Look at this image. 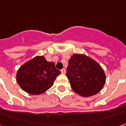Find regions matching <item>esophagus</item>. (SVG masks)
I'll use <instances>...</instances> for the list:
<instances>
[{"mask_svg":"<svg viewBox=\"0 0 126 126\" xmlns=\"http://www.w3.org/2000/svg\"><path fill=\"white\" fill-rule=\"evenodd\" d=\"M61 71V73L62 74H65V72H66V70H65V68H63Z\"/></svg>","mask_w":126,"mask_h":126,"instance_id":"34e87169","label":"esophagus"}]
</instances>
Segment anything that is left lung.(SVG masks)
<instances>
[{"label":"left lung","instance_id":"left-lung-1","mask_svg":"<svg viewBox=\"0 0 126 126\" xmlns=\"http://www.w3.org/2000/svg\"><path fill=\"white\" fill-rule=\"evenodd\" d=\"M66 76L73 90L85 97L100 92L106 81L105 74L99 63L83 54L71 56Z\"/></svg>","mask_w":126,"mask_h":126}]
</instances>
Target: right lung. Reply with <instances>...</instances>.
Here are the masks:
<instances>
[{"label":"right lung","mask_w":126,"mask_h":126,"mask_svg":"<svg viewBox=\"0 0 126 126\" xmlns=\"http://www.w3.org/2000/svg\"><path fill=\"white\" fill-rule=\"evenodd\" d=\"M60 74L53 62H48L43 56H36L20 67L17 81L26 92L37 95L48 90Z\"/></svg>","instance_id":"1"}]
</instances>
